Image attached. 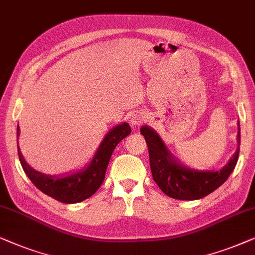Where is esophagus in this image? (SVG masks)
Masks as SVG:
<instances>
[{
    "label": "esophagus",
    "instance_id": "obj_1",
    "mask_svg": "<svg viewBox=\"0 0 255 255\" xmlns=\"http://www.w3.org/2000/svg\"><path fill=\"white\" fill-rule=\"evenodd\" d=\"M143 121H144V116H143V114H139V113L132 114L130 118V124L132 125V126H139Z\"/></svg>",
    "mask_w": 255,
    "mask_h": 255
}]
</instances>
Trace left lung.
<instances>
[{
	"label": "left lung",
	"mask_w": 255,
	"mask_h": 255,
	"mask_svg": "<svg viewBox=\"0 0 255 255\" xmlns=\"http://www.w3.org/2000/svg\"><path fill=\"white\" fill-rule=\"evenodd\" d=\"M149 150L153 180L167 196L177 200H199L217 189L232 173L238 162L240 125L238 123V149L228 164L218 171H196L178 163L168 151L159 135L148 126L141 128Z\"/></svg>",
	"instance_id": "8db88e82"
}]
</instances>
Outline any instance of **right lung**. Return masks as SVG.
<instances>
[{
  "instance_id": "1",
  "label": "right lung",
  "mask_w": 255,
  "mask_h": 255,
  "mask_svg": "<svg viewBox=\"0 0 255 255\" xmlns=\"http://www.w3.org/2000/svg\"><path fill=\"white\" fill-rule=\"evenodd\" d=\"M130 131L131 129L127 123L111 129L100 143L90 164L84 170L64 177H52L33 170L25 162L19 146H17L18 157L25 173L38 189L62 203H77L90 198L100 187L105 179L106 168L113 150L119 144V142L130 134ZM18 136L19 127H17V137Z\"/></svg>"
}]
</instances>
